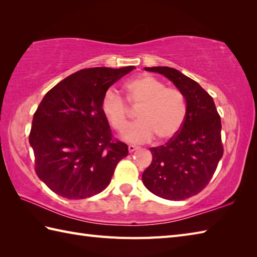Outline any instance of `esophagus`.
Segmentation results:
<instances>
[{
	"label": "esophagus",
	"mask_w": 257,
	"mask_h": 257,
	"mask_svg": "<svg viewBox=\"0 0 257 257\" xmlns=\"http://www.w3.org/2000/svg\"><path fill=\"white\" fill-rule=\"evenodd\" d=\"M137 149H139L138 146H135V145H129V146H128L129 152H134L135 150H137Z\"/></svg>",
	"instance_id": "obj_1"
}]
</instances>
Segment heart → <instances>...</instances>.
<instances>
[{
    "label": "heart",
    "instance_id": "b5f03b06",
    "mask_svg": "<svg viewBox=\"0 0 257 257\" xmlns=\"http://www.w3.org/2000/svg\"><path fill=\"white\" fill-rule=\"evenodd\" d=\"M125 98L133 108H139V120L125 130L123 138L130 143H146L155 137L167 140L181 129L187 116V100L176 87H166L154 76H139L125 84ZM101 110L111 127L119 133L127 128L130 108L116 90L102 96Z\"/></svg>",
    "mask_w": 257,
    "mask_h": 257
}]
</instances>
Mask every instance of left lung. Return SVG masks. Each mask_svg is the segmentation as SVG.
I'll list each match as a JSON object with an SVG mask.
<instances>
[{"label": "left lung", "mask_w": 257, "mask_h": 257, "mask_svg": "<svg viewBox=\"0 0 257 257\" xmlns=\"http://www.w3.org/2000/svg\"><path fill=\"white\" fill-rule=\"evenodd\" d=\"M145 69L165 75L183 92L187 116L174 137L150 148L152 161L143 174L144 184L163 199H189L209 184L223 156L221 117L213 98L193 79L170 67Z\"/></svg>", "instance_id": "left-lung-1"}]
</instances>
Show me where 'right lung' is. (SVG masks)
I'll use <instances>...</instances> for the list:
<instances>
[{"label":"right lung","instance_id":"obj_1","mask_svg":"<svg viewBox=\"0 0 257 257\" xmlns=\"http://www.w3.org/2000/svg\"><path fill=\"white\" fill-rule=\"evenodd\" d=\"M134 68L78 70L42 99L29 140L37 177L53 192L66 199H86L110 183L118 162L128 156V146L113 137L101 99L109 87Z\"/></svg>","mask_w":257,"mask_h":257}]
</instances>
